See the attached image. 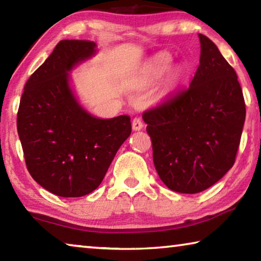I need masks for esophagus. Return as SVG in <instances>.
<instances>
[{
    "mask_svg": "<svg viewBox=\"0 0 261 261\" xmlns=\"http://www.w3.org/2000/svg\"><path fill=\"white\" fill-rule=\"evenodd\" d=\"M143 121H141L140 117H135L134 120H132V130L135 131H139L143 129Z\"/></svg>",
    "mask_w": 261,
    "mask_h": 261,
    "instance_id": "esophagus-1",
    "label": "esophagus"
}]
</instances>
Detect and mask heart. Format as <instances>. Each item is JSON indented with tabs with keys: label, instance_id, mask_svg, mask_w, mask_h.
Returning <instances> with one entry per match:
<instances>
[{
	"label": "heart",
	"instance_id": "heart-1",
	"mask_svg": "<svg viewBox=\"0 0 261 261\" xmlns=\"http://www.w3.org/2000/svg\"><path fill=\"white\" fill-rule=\"evenodd\" d=\"M171 63V56L167 53H161V54H158L155 57H153L149 62L147 68H146V79L148 82H153L158 79L159 77H161L163 73L166 72V70L168 69ZM180 77V71L178 69H169L167 72V83L169 85H174L178 82V79Z\"/></svg>",
	"mask_w": 261,
	"mask_h": 261
}]
</instances>
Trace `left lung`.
Returning <instances> with one entry per match:
<instances>
[{
    "instance_id": "1",
    "label": "left lung",
    "mask_w": 261,
    "mask_h": 261,
    "mask_svg": "<svg viewBox=\"0 0 261 261\" xmlns=\"http://www.w3.org/2000/svg\"><path fill=\"white\" fill-rule=\"evenodd\" d=\"M200 61L188 88L143 114L159 177L179 193L208 189L233 166L245 121L235 70L199 34Z\"/></svg>"
}]
</instances>
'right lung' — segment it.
I'll list each match as a JSON object with an SVG mask.
<instances>
[{
  "label": "right lung",
  "instance_id": "right-lung-1",
  "mask_svg": "<svg viewBox=\"0 0 261 261\" xmlns=\"http://www.w3.org/2000/svg\"><path fill=\"white\" fill-rule=\"evenodd\" d=\"M94 54L93 41H60L26 82L17 113L29 173L60 197L94 191L131 134L127 115L109 120L92 116L69 86L68 72Z\"/></svg>",
  "mask_w": 261,
  "mask_h": 261
}]
</instances>
